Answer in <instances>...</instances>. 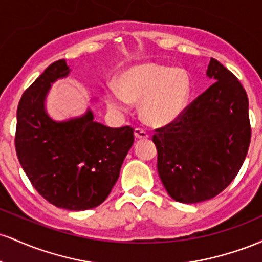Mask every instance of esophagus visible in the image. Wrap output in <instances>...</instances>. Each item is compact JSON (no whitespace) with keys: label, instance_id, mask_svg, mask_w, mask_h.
Here are the masks:
<instances>
[{"label":"esophagus","instance_id":"obj_1","mask_svg":"<svg viewBox=\"0 0 262 262\" xmlns=\"http://www.w3.org/2000/svg\"><path fill=\"white\" fill-rule=\"evenodd\" d=\"M134 135L137 139H148L149 138V134L146 133L145 130H143V129L140 128H135L134 129Z\"/></svg>","mask_w":262,"mask_h":262}]
</instances>
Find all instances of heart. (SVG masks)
<instances>
[{"mask_svg": "<svg viewBox=\"0 0 262 262\" xmlns=\"http://www.w3.org/2000/svg\"><path fill=\"white\" fill-rule=\"evenodd\" d=\"M191 95L192 80L186 69L141 62L123 70L118 86H108L104 97L114 112H125L129 101L140 100L141 118L154 127H165L182 116Z\"/></svg>", "mask_w": 262, "mask_h": 262, "instance_id": "heart-1", "label": "heart"}]
</instances>
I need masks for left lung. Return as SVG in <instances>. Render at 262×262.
I'll return each mask as SVG.
<instances>
[{"instance_id": "left-lung-1", "label": "left lung", "mask_w": 262, "mask_h": 262, "mask_svg": "<svg viewBox=\"0 0 262 262\" xmlns=\"http://www.w3.org/2000/svg\"><path fill=\"white\" fill-rule=\"evenodd\" d=\"M206 75L215 82L152 138L162 185L181 203L221 193L235 179L250 145L249 101L242 83L215 59Z\"/></svg>"}]
</instances>
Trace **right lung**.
I'll return each mask as SVG.
<instances>
[{"label":"right lung","instance_id":"right-lung-1","mask_svg":"<svg viewBox=\"0 0 262 262\" xmlns=\"http://www.w3.org/2000/svg\"><path fill=\"white\" fill-rule=\"evenodd\" d=\"M70 73L65 60H58L23 93L17 110L16 151L45 200L59 208L86 210L100 206L112 191L134 134L130 127L96 122L90 108L79 117L53 119L47 97L53 83Z\"/></svg>","mask_w":262,"mask_h":262}]
</instances>
